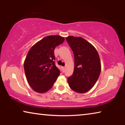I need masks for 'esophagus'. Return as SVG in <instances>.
Instances as JSON below:
<instances>
[{
  "mask_svg": "<svg viewBox=\"0 0 125 125\" xmlns=\"http://www.w3.org/2000/svg\"><path fill=\"white\" fill-rule=\"evenodd\" d=\"M62 69H63V71H65V67H62Z\"/></svg>",
  "mask_w": 125,
  "mask_h": 125,
  "instance_id": "esophagus-1",
  "label": "esophagus"
}]
</instances>
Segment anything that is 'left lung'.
<instances>
[{
	"label": "left lung",
	"instance_id": "1",
	"mask_svg": "<svg viewBox=\"0 0 125 125\" xmlns=\"http://www.w3.org/2000/svg\"><path fill=\"white\" fill-rule=\"evenodd\" d=\"M67 41L74 56L73 75L67 79L71 89L78 93H84L95 84L100 75L101 66L96 48L81 37L69 36Z\"/></svg>",
	"mask_w": 125,
	"mask_h": 125
}]
</instances>
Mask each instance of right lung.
Wrapping results in <instances>:
<instances>
[{
	"mask_svg": "<svg viewBox=\"0 0 125 125\" xmlns=\"http://www.w3.org/2000/svg\"><path fill=\"white\" fill-rule=\"evenodd\" d=\"M64 41L61 36H48L36 42L27 53L24 63L25 75L36 92H47L60 75V71L54 62V50Z\"/></svg>",
	"mask_w": 125,
	"mask_h": 125,
	"instance_id": "obj_1",
	"label": "right lung"
}]
</instances>
